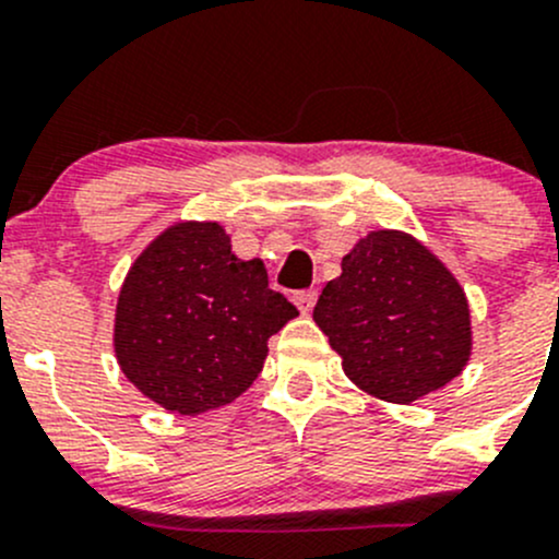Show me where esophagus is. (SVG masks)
Wrapping results in <instances>:
<instances>
[{
    "label": "esophagus",
    "mask_w": 559,
    "mask_h": 559,
    "mask_svg": "<svg viewBox=\"0 0 559 559\" xmlns=\"http://www.w3.org/2000/svg\"><path fill=\"white\" fill-rule=\"evenodd\" d=\"M317 289H300V292H295V297H292V300H295V306L300 308L302 313H308L311 311L313 306H317Z\"/></svg>",
    "instance_id": "esophagus-1"
}]
</instances>
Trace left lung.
I'll use <instances>...</instances> for the list:
<instances>
[{
    "label": "left lung",
    "instance_id": "1",
    "mask_svg": "<svg viewBox=\"0 0 559 559\" xmlns=\"http://www.w3.org/2000/svg\"><path fill=\"white\" fill-rule=\"evenodd\" d=\"M313 322L341 355L346 377L393 404L445 388L473 349L464 289L404 231L362 237L319 295Z\"/></svg>",
    "mask_w": 559,
    "mask_h": 559
}]
</instances>
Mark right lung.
I'll use <instances>...</instances> for the list:
<instances>
[{"instance_id":"1","label":"right lung","mask_w":559,"mask_h":559,"mask_svg":"<svg viewBox=\"0 0 559 559\" xmlns=\"http://www.w3.org/2000/svg\"><path fill=\"white\" fill-rule=\"evenodd\" d=\"M295 317L259 259H237L218 224L188 221L155 237L128 270L114 352L147 399L199 415L251 388L270 335Z\"/></svg>"}]
</instances>
